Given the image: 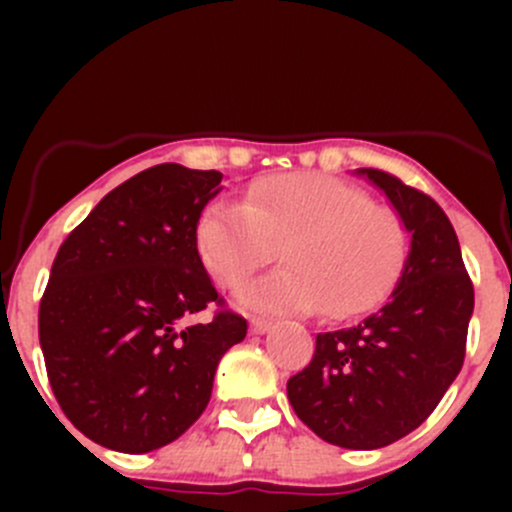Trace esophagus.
Listing matches in <instances>:
<instances>
[{"instance_id": "1", "label": "esophagus", "mask_w": 512, "mask_h": 512, "mask_svg": "<svg viewBox=\"0 0 512 512\" xmlns=\"http://www.w3.org/2000/svg\"><path fill=\"white\" fill-rule=\"evenodd\" d=\"M272 329V319H265V317H252L250 319V332L252 334H265Z\"/></svg>"}]
</instances>
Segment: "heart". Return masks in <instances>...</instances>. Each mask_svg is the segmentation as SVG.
Returning a JSON list of instances; mask_svg holds the SVG:
<instances>
[{"mask_svg":"<svg viewBox=\"0 0 512 512\" xmlns=\"http://www.w3.org/2000/svg\"><path fill=\"white\" fill-rule=\"evenodd\" d=\"M195 250L215 285L237 287L282 250L285 270L237 292L245 309L329 319L366 312L394 287L409 255L399 213L364 188L322 173L257 180L242 205L210 203Z\"/></svg>","mask_w":512,"mask_h":512,"instance_id":"obj_1","label":"heart"}]
</instances>
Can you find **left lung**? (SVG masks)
<instances>
[{"mask_svg":"<svg viewBox=\"0 0 512 512\" xmlns=\"http://www.w3.org/2000/svg\"><path fill=\"white\" fill-rule=\"evenodd\" d=\"M394 203L411 252L394 294L359 324L317 334L312 361L287 381L294 414L322 441L384 448L421 426L466 359L473 282L441 205L379 168H361Z\"/></svg>","mask_w":512,"mask_h":512,"instance_id":"1","label":"left lung"}]
</instances>
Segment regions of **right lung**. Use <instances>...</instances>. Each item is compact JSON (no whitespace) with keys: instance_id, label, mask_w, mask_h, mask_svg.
<instances>
[{"instance_id":"obj_1","label":"right lung","mask_w":512,"mask_h":512,"mask_svg":"<svg viewBox=\"0 0 512 512\" xmlns=\"http://www.w3.org/2000/svg\"><path fill=\"white\" fill-rule=\"evenodd\" d=\"M223 173L160 163L113 188L61 242L39 304V344L66 418L98 446L148 453L208 406L215 369L247 334L198 250ZM215 306L208 325H185Z\"/></svg>"}]
</instances>
